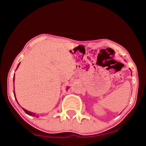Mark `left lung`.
<instances>
[{
	"mask_svg": "<svg viewBox=\"0 0 146 146\" xmlns=\"http://www.w3.org/2000/svg\"><path fill=\"white\" fill-rule=\"evenodd\" d=\"M129 70H131V69H129ZM131 73H132V72H131Z\"/></svg>",
	"mask_w": 146,
	"mask_h": 146,
	"instance_id": "8db88e82",
	"label": "left lung"
}]
</instances>
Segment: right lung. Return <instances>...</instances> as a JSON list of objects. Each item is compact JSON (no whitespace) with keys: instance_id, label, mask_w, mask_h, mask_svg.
<instances>
[{"instance_id":"add662e5","label":"right lung","mask_w":146,"mask_h":146,"mask_svg":"<svg viewBox=\"0 0 146 146\" xmlns=\"http://www.w3.org/2000/svg\"><path fill=\"white\" fill-rule=\"evenodd\" d=\"M20 64H21V62H20L19 64H18V66H17V69H16V70H17V68H19V65H20ZM14 81H15V74H14V75H13V82H14ZM70 88V87H67V90H68V88ZM14 89H15V88H14ZM13 93H14V96L15 97V90L13 91ZM15 99H16V100H17V98H16V97H15ZM23 110H24V111H25V113H26V114H28V115H29V116H33V117H35V116L36 115V114L35 113H32V112H31V111H28V110H25V109H24V108H23ZM36 117H38V116H36Z\"/></svg>"}]
</instances>
